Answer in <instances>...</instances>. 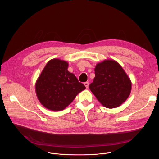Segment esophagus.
Masks as SVG:
<instances>
[{
    "instance_id": "esophagus-1",
    "label": "esophagus",
    "mask_w": 159,
    "mask_h": 159,
    "mask_svg": "<svg viewBox=\"0 0 159 159\" xmlns=\"http://www.w3.org/2000/svg\"><path fill=\"white\" fill-rule=\"evenodd\" d=\"M84 84L85 85V86H86V88H88V87H89V82H84Z\"/></svg>"
}]
</instances>
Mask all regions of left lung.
<instances>
[{
	"label": "left lung",
	"instance_id": "obj_1",
	"mask_svg": "<svg viewBox=\"0 0 159 159\" xmlns=\"http://www.w3.org/2000/svg\"><path fill=\"white\" fill-rule=\"evenodd\" d=\"M95 74L89 89L104 107L115 108L126 101L131 93V82L117 62L105 60L98 63Z\"/></svg>",
	"mask_w": 159,
	"mask_h": 159
}]
</instances>
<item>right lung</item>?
<instances>
[{
  "label": "right lung",
  "mask_w": 159,
  "mask_h": 159,
  "mask_svg": "<svg viewBox=\"0 0 159 159\" xmlns=\"http://www.w3.org/2000/svg\"><path fill=\"white\" fill-rule=\"evenodd\" d=\"M68 68V62L54 58L47 63L36 82L39 101L49 110H63L86 89Z\"/></svg>",
  "instance_id": "add662e5"
}]
</instances>
